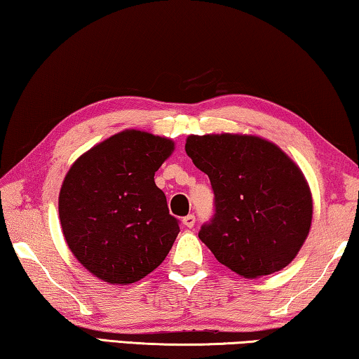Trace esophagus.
Masks as SVG:
<instances>
[{"mask_svg": "<svg viewBox=\"0 0 359 359\" xmlns=\"http://www.w3.org/2000/svg\"><path fill=\"white\" fill-rule=\"evenodd\" d=\"M195 221H196V217L194 216V214H189V216H185L184 219H182V222H184V226L189 227V229H191V227L195 226Z\"/></svg>", "mask_w": 359, "mask_h": 359, "instance_id": "obj_1", "label": "esophagus"}]
</instances>
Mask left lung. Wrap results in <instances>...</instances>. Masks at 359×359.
<instances>
[{
	"mask_svg": "<svg viewBox=\"0 0 359 359\" xmlns=\"http://www.w3.org/2000/svg\"><path fill=\"white\" fill-rule=\"evenodd\" d=\"M185 151L210 177L214 216L198 237L219 263L247 279L293 261L309 233L313 200L298 165L255 135H190Z\"/></svg>",
	"mask_w": 359,
	"mask_h": 359,
	"instance_id": "1",
	"label": "left lung"
}]
</instances>
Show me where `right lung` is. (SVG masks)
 Segmentation results:
<instances>
[{"label": "right lung", "mask_w": 359, "mask_h": 359, "mask_svg": "<svg viewBox=\"0 0 359 359\" xmlns=\"http://www.w3.org/2000/svg\"><path fill=\"white\" fill-rule=\"evenodd\" d=\"M174 142L124 130L83 153L60 191L64 238L85 269L108 283H133L163 263L179 221L154 184Z\"/></svg>", "instance_id": "1"}]
</instances>
